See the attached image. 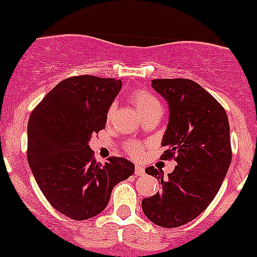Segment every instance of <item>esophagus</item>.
<instances>
[{
  "label": "esophagus",
  "mask_w": 257,
  "mask_h": 257,
  "mask_svg": "<svg viewBox=\"0 0 257 257\" xmlns=\"http://www.w3.org/2000/svg\"><path fill=\"white\" fill-rule=\"evenodd\" d=\"M144 168L143 167H141V165H137L136 167V175H143L144 174Z\"/></svg>",
  "instance_id": "1"
}]
</instances>
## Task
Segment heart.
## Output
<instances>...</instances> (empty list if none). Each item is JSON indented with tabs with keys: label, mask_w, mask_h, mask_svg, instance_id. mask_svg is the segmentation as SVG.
<instances>
[{
	"label": "heart",
	"mask_w": 257,
	"mask_h": 257,
	"mask_svg": "<svg viewBox=\"0 0 257 257\" xmlns=\"http://www.w3.org/2000/svg\"><path fill=\"white\" fill-rule=\"evenodd\" d=\"M131 100L136 105V108L142 116L155 112H162V104H160L159 99L155 95H153L152 93L147 92V90H134L131 95ZM114 109H115L114 105L108 109V119L112 118ZM142 150H143V148L138 143H132L128 145V152L132 157H139L142 154Z\"/></svg>",
	"instance_id": "heart-1"
}]
</instances>
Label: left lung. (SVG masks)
Returning <instances> with one entry per match:
<instances>
[{
	"mask_svg": "<svg viewBox=\"0 0 257 257\" xmlns=\"http://www.w3.org/2000/svg\"><path fill=\"white\" fill-rule=\"evenodd\" d=\"M153 89L169 107L162 159L175 155L177 167L145 173L162 190L142 201L145 216L162 227L185 225L201 214L219 191L231 163L229 119L224 108L201 85L190 79H153Z\"/></svg>",
	"mask_w": 257,
	"mask_h": 257,
	"instance_id": "8db88e82",
	"label": "left lung"
}]
</instances>
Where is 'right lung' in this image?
<instances>
[{"instance_id": "add662e5", "label": "right lung", "mask_w": 257, "mask_h": 257, "mask_svg": "<svg viewBox=\"0 0 257 257\" xmlns=\"http://www.w3.org/2000/svg\"><path fill=\"white\" fill-rule=\"evenodd\" d=\"M121 80L93 76L59 82L31 113L27 158L41 191L54 209L74 220L100 214L114 186L134 174L124 158H93L92 136L105 128Z\"/></svg>"}]
</instances>
